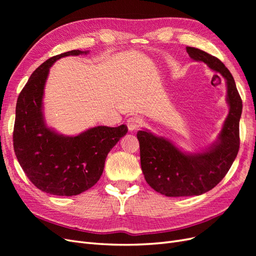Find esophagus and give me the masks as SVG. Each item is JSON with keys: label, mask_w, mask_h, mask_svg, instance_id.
Returning <instances> with one entry per match:
<instances>
[{"label": "esophagus", "mask_w": 256, "mask_h": 256, "mask_svg": "<svg viewBox=\"0 0 256 256\" xmlns=\"http://www.w3.org/2000/svg\"><path fill=\"white\" fill-rule=\"evenodd\" d=\"M141 124H142V120L140 118H138V116H132V118H130L127 120V127L129 131H134L141 126Z\"/></svg>", "instance_id": "obj_1"}]
</instances>
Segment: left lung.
<instances>
[{
  "label": "left lung",
  "instance_id": "8db88e82",
  "mask_svg": "<svg viewBox=\"0 0 256 256\" xmlns=\"http://www.w3.org/2000/svg\"><path fill=\"white\" fill-rule=\"evenodd\" d=\"M186 50L193 60L204 63L223 76L230 109L216 140L196 152H182L172 141L147 129L138 131L136 136L145 180L154 191L166 196H200L212 190L226 175L239 150L242 102L233 76L219 58L196 48Z\"/></svg>",
  "mask_w": 256,
  "mask_h": 256
}]
</instances>
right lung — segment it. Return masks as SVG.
<instances>
[{"mask_svg": "<svg viewBox=\"0 0 256 256\" xmlns=\"http://www.w3.org/2000/svg\"><path fill=\"white\" fill-rule=\"evenodd\" d=\"M88 52L72 50L46 60L30 74L17 100L14 154L28 180L49 194L72 196L92 188L102 175L108 154L128 132L125 125L97 126L64 136L46 122L42 99L50 67L62 58Z\"/></svg>", "mask_w": 256, "mask_h": 256, "instance_id": "right-lung-1", "label": "right lung"}]
</instances>
